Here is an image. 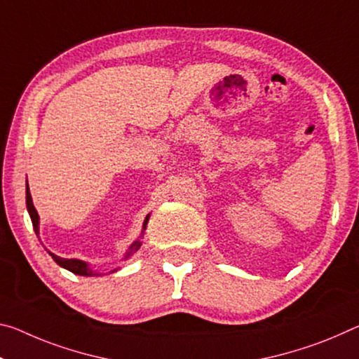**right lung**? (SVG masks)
Instances as JSON below:
<instances>
[{"label": "right lung", "mask_w": 359, "mask_h": 359, "mask_svg": "<svg viewBox=\"0 0 359 359\" xmlns=\"http://www.w3.org/2000/svg\"><path fill=\"white\" fill-rule=\"evenodd\" d=\"M25 195H27V196H25V200H27V210H28V214H30V219H32V224H33V230H35L36 235H39V215H38V212H36L35 206H33V200H32V195H30V189H28V182H27ZM149 219H150V214L147 215L145 220H144V225H142L140 236H139L137 240H135L133 244H130L129 249L126 251V254L123 255V260H128V259L130 257V255H133L134 252H137L139 249H140V246H142L140 238L144 236V231H145V229H147V224H149ZM48 252H49V251H48ZM49 254L53 255V259H54V262H55L57 265H60L62 269H65V270H68V271L75 273V275H81V276H95V275H100V273L94 271L93 269H90L88 262L79 260V259H64V257H59V255H55V254H53V252H49ZM115 271H118V269L111 270V273H115Z\"/></svg>", "instance_id": "right-lung-1"}]
</instances>
